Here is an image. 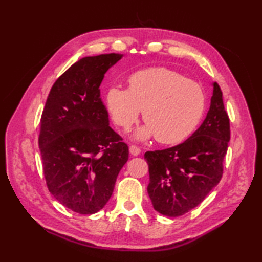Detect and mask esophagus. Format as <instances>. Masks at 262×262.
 Listing matches in <instances>:
<instances>
[{
  "label": "esophagus",
  "instance_id": "34e87169",
  "mask_svg": "<svg viewBox=\"0 0 262 262\" xmlns=\"http://www.w3.org/2000/svg\"><path fill=\"white\" fill-rule=\"evenodd\" d=\"M129 152L132 155H134V157H137V155L141 154V148L136 146V145H130L129 146Z\"/></svg>",
  "mask_w": 262,
  "mask_h": 262
}]
</instances>
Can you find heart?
<instances>
[{"label":"heart","instance_id":"obj_1","mask_svg":"<svg viewBox=\"0 0 262 262\" xmlns=\"http://www.w3.org/2000/svg\"><path fill=\"white\" fill-rule=\"evenodd\" d=\"M107 109L117 126L128 129L143 110L146 126L137 138H155L162 144H177L197 127L205 110V93L197 82L165 68L137 71L128 77V90L110 88Z\"/></svg>","mask_w":262,"mask_h":262}]
</instances>
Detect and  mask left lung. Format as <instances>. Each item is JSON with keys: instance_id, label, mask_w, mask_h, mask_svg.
<instances>
[{"instance_id": "left-lung-1", "label": "left lung", "mask_w": 262, "mask_h": 262, "mask_svg": "<svg viewBox=\"0 0 262 262\" xmlns=\"http://www.w3.org/2000/svg\"><path fill=\"white\" fill-rule=\"evenodd\" d=\"M210 107L202 126L183 143L148 151V196L155 210L177 217L203 202L223 176V161L230 142V119L223 93L216 82Z\"/></svg>"}]
</instances>
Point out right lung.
I'll list each match as a JSON object with an SVG mask.
<instances>
[{"label": "right lung", "instance_id": "obj_1", "mask_svg": "<svg viewBox=\"0 0 262 262\" xmlns=\"http://www.w3.org/2000/svg\"><path fill=\"white\" fill-rule=\"evenodd\" d=\"M121 57L104 54L77 60L54 83L41 115L38 142L47 188L77 214L104 207L128 160L127 144L109 126L99 89Z\"/></svg>", "mask_w": 262, "mask_h": 262}]
</instances>
